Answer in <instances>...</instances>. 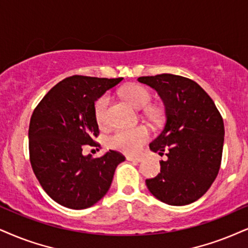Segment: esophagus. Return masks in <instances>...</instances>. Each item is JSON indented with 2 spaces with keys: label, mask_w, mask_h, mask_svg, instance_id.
<instances>
[{
  "label": "esophagus",
  "mask_w": 248,
  "mask_h": 248,
  "mask_svg": "<svg viewBox=\"0 0 248 248\" xmlns=\"http://www.w3.org/2000/svg\"><path fill=\"white\" fill-rule=\"evenodd\" d=\"M126 160L127 161H133V162H141L142 158L140 156H131V155H127Z\"/></svg>",
  "instance_id": "1"
}]
</instances>
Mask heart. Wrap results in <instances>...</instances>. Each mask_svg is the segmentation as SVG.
<instances>
[{
  "mask_svg": "<svg viewBox=\"0 0 248 248\" xmlns=\"http://www.w3.org/2000/svg\"><path fill=\"white\" fill-rule=\"evenodd\" d=\"M121 95L127 100L131 105L138 109L146 108L152 101V93L147 87L140 84L127 85L121 90ZM109 106L108 94H103L94 103V116L97 124L103 126L107 123V111ZM148 116L152 119H157L160 111L156 108L149 109ZM151 132L145 125H138L131 129H119L108 138V146L116 151L134 154L139 152L142 145L149 139Z\"/></svg>",
  "mask_w": 248,
  "mask_h": 248,
  "instance_id": "obj_1",
  "label": "heart"
}]
</instances>
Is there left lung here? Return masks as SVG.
Wrapping results in <instances>:
<instances>
[{
	"label": "left lung",
	"instance_id": "left-lung-1",
	"mask_svg": "<svg viewBox=\"0 0 248 248\" xmlns=\"http://www.w3.org/2000/svg\"><path fill=\"white\" fill-rule=\"evenodd\" d=\"M157 92L166 107L167 121L153 152L163 155L161 172L146 179L149 192L162 202L184 206L208 191L219 171L224 123L215 103L200 85L182 76L139 77Z\"/></svg>",
	"mask_w": 248,
	"mask_h": 248
}]
</instances>
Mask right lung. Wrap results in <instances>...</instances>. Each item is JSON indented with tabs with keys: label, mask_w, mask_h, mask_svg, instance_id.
<instances>
[{
	"label": "right lung",
	"mask_w": 248,
	"mask_h": 248,
	"mask_svg": "<svg viewBox=\"0 0 248 248\" xmlns=\"http://www.w3.org/2000/svg\"><path fill=\"white\" fill-rule=\"evenodd\" d=\"M123 78L72 76L55 85L33 111L29 127L30 161L49 197L71 209H85L105 197L125 157L116 151L93 158L82 146L99 136L94 102Z\"/></svg>",
	"instance_id": "obj_1"
}]
</instances>
